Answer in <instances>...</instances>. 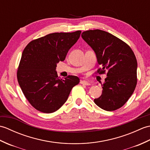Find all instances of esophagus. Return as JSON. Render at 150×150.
Segmentation results:
<instances>
[{
    "label": "esophagus",
    "mask_w": 150,
    "mask_h": 150,
    "mask_svg": "<svg viewBox=\"0 0 150 150\" xmlns=\"http://www.w3.org/2000/svg\"><path fill=\"white\" fill-rule=\"evenodd\" d=\"M81 84H84V85H86V86H89L90 85V83L88 81H81Z\"/></svg>",
    "instance_id": "34e87169"
}]
</instances>
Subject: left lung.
<instances>
[{"instance_id": "8db88e82", "label": "left lung", "mask_w": 150, "mask_h": 150, "mask_svg": "<svg viewBox=\"0 0 150 150\" xmlns=\"http://www.w3.org/2000/svg\"><path fill=\"white\" fill-rule=\"evenodd\" d=\"M81 36L93 50L102 66L97 73L103 74L108 71L103 93L94 103L106 111L119 109L132 96L137 82L134 53L126 42L105 31L88 30Z\"/></svg>"}]
</instances>
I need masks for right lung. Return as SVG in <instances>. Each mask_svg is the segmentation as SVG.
Instances as JSON below:
<instances>
[{"label": "right lung", "instance_id": "right-lung-1", "mask_svg": "<svg viewBox=\"0 0 150 150\" xmlns=\"http://www.w3.org/2000/svg\"><path fill=\"white\" fill-rule=\"evenodd\" d=\"M81 33V31L50 33L31 41L24 48L17 80L24 96L37 110L46 113L58 110L80 82L74 75L61 79L55 69L57 63L65 60Z\"/></svg>", "mask_w": 150, "mask_h": 150}]
</instances>
